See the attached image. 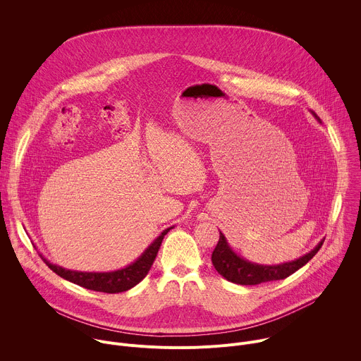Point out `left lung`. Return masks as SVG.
<instances>
[{"label":"left lung","instance_id":"1","mask_svg":"<svg viewBox=\"0 0 361 361\" xmlns=\"http://www.w3.org/2000/svg\"><path fill=\"white\" fill-rule=\"evenodd\" d=\"M312 114L316 117L319 123H322L316 113L312 111ZM323 241L324 240H322L310 252L304 254L297 260L276 264V266H264V264L251 263L243 259V257H240L237 252H234L230 244L227 243L226 235L220 231V240L212 254V262L214 269L219 271V274L223 276L226 280L235 284H241V286H255V284H262L267 281L287 279L288 276L295 273L298 269H301L304 264H307L313 259V257L317 254V251L322 248Z\"/></svg>","mask_w":361,"mask_h":361}]
</instances>
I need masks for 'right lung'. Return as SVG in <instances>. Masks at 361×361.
Segmentation results:
<instances>
[{
	"label": "right lung",
	"mask_w": 361,
	"mask_h": 361,
	"mask_svg": "<svg viewBox=\"0 0 361 361\" xmlns=\"http://www.w3.org/2000/svg\"><path fill=\"white\" fill-rule=\"evenodd\" d=\"M173 227L166 228L156 240H154L145 250L144 252L138 257V259L128 264L124 269L116 270V271H102V273H95V271H77V270H67L61 266L49 263L47 259H44L42 254L41 259L45 262V264L53 270L56 274L60 277L78 284L84 288L94 290V291H102V293H123L134 286H137L149 271L154 260H156L157 252L160 250V245L163 243L164 235L171 230Z\"/></svg>",
	"instance_id": "right-lung-1"
}]
</instances>
